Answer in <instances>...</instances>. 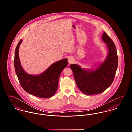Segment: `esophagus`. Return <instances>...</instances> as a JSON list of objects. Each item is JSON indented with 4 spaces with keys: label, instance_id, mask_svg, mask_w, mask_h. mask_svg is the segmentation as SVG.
I'll list each match as a JSON object with an SVG mask.
<instances>
[{
    "label": "esophagus",
    "instance_id": "esophagus-1",
    "mask_svg": "<svg viewBox=\"0 0 132 132\" xmlns=\"http://www.w3.org/2000/svg\"><path fill=\"white\" fill-rule=\"evenodd\" d=\"M74 62V59L73 57H70L68 58V62L70 64H71V63H73Z\"/></svg>",
    "mask_w": 132,
    "mask_h": 132
}]
</instances>
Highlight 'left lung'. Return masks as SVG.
I'll use <instances>...</instances> for the list:
<instances>
[{
    "mask_svg": "<svg viewBox=\"0 0 132 132\" xmlns=\"http://www.w3.org/2000/svg\"><path fill=\"white\" fill-rule=\"evenodd\" d=\"M102 39L106 44L108 54L106 59L95 70L82 69L77 64L70 65L76 84L85 94H98L105 91L113 82L118 67V58L113 40L105 32Z\"/></svg>",
    "mask_w": 132,
    "mask_h": 132,
    "instance_id": "8db88e82",
    "label": "left lung"
}]
</instances>
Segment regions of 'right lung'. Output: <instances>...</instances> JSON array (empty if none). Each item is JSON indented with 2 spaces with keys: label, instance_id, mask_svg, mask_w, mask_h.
<instances>
[{
  "label": "right lung",
  "instance_id": "1",
  "mask_svg": "<svg viewBox=\"0 0 132 132\" xmlns=\"http://www.w3.org/2000/svg\"><path fill=\"white\" fill-rule=\"evenodd\" d=\"M22 42L21 39L16 47L14 61L19 82L27 93L40 98H50L56 92L59 77L67 66L68 60L64 58L52 64L40 75L29 74L23 69L20 62L19 48Z\"/></svg>",
  "mask_w": 132,
  "mask_h": 132
}]
</instances>
